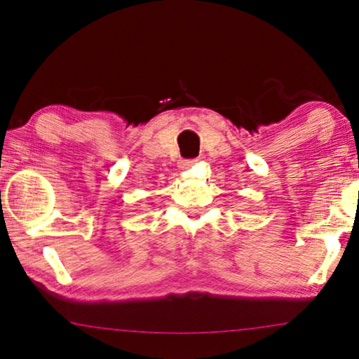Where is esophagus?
<instances>
[{
  "mask_svg": "<svg viewBox=\"0 0 359 359\" xmlns=\"http://www.w3.org/2000/svg\"><path fill=\"white\" fill-rule=\"evenodd\" d=\"M196 161H198V160H181L180 161V168H189V166H193L194 163H196Z\"/></svg>",
  "mask_w": 359,
  "mask_h": 359,
  "instance_id": "1",
  "label": "esophagus"
}]
</instances>
